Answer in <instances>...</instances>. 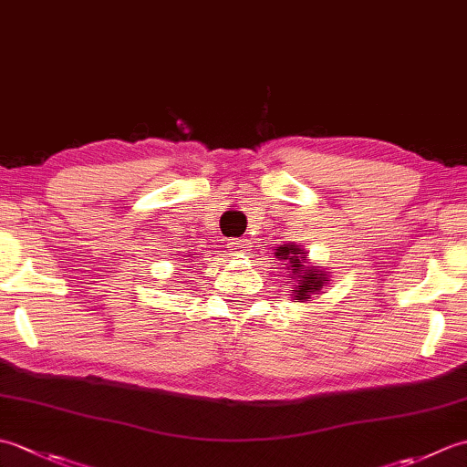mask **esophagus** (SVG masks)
<instances>
[{
  "label": "esophagus",
  "mask_w": 467,
  "mask_h": 467,
  "mask_svg": "<svg viewBox=\"0 0 467 467\" xmlns=\"http://www.w3.org/2000/svg\"><path fill=\"white\" fill-rule=\"evenodd\" d=\"M231 249L234 253H246V251L251 249V243H249V239H233L231 241Z\"/></svg>",
  "instance_id": "esophagus-1"
}]
</instances>
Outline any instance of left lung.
<instances>
[{
    "label": "left lung",
    "mask_w": 467,
    "mask_h": 467,
    "mask_svg": "<svg viewBox=\"0 0 467 467\" xmlns=\"http://www.w3.org/2000/svg\"><path fill=\"white\" fill-rule=\"evenodd\" d=\"M276 259H283L286 261L285 265H289L286 269H289V279H294L296 275V285L295 286V293H296V301H303V299H309V295L313 291H321L323 289V281H325V275H319V271H303L305 269V261L306 256L301 249H296L295 244H285L276 249Z\"/></svg>",
    "instance_id": "8db88e82"
}]
</instances>
